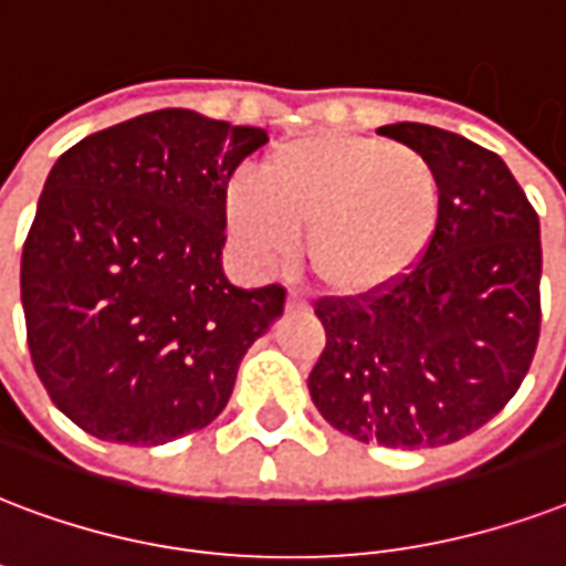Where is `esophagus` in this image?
Here are the masks:
<instances>
[{
	"mask_svg": "<svg viewBox=\"0 0 566 566\" xmlns=\"http://www.w3.org/2000/svg\"><path fill=\"white\" fill-rule=\"evenodd\" d=\"M287 312H308V302L302 300L296 291H291L287 293Z\"/></svg>",
	"mask_w": 566,
	"mask_h": 566,
	"instance_id": "34e87169",
	"label": "esophagus"
}]
</instances>
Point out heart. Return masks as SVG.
I'll return each instance as SVG.
<instances>
[{
  "mask_svg": "<svg viewBox=\"0 0 566 566\" xmlns=\"http://www.w3.org/2000/svg\"><path fill=\"white\" fill-rule=\"evenodd\" d=\"M234 184L226 226L258 273L284 264L305 231V261L335 296H368L424 258L442 222V180L430 159L374 136L312 133L273 148Z\"/></svg>",
  "mask_w": 566,
  "mask_h": 566,
  "instance_id": "1",
  "label": "heart"
}]
</instances>
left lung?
Segmentation results:
<instances>
[{"mask_svg":"<svg viewBox=\"0 0 566 566\" xmlns=\"http://www.w3.org/2000/svg\"><path fill=\"white\" fill-rule=\"evenodd\" d=\"M377 133L437 168L442 222L388 291L317 302L326 347L308 391L359 442L451 446L499 416L528 374L541 338V219L493 150L416 120Z\"/></svg>","mask_w":566,"mask_h":566,"instance_id":"left-lung-1","label":"left lung"}]
</instances>
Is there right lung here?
I'll return each mask as SVG.
<instances>
[{"instance_id":"1","label":"right lung","mask_w":566,"mask_h":566,"mask_svg":"<svg viewBox=\"0 0 566 566\" xmlns=\"http://www.w3.org/2000/svg\"><path fill=\"white\" fill-rule=\"evenodd\" d=\"M192 109H157L55 159L20 264L34 370L103 442L166 446L226 409L284 287L222 273L234 168L266 145Z\"/></svg>"}]
</instances>
